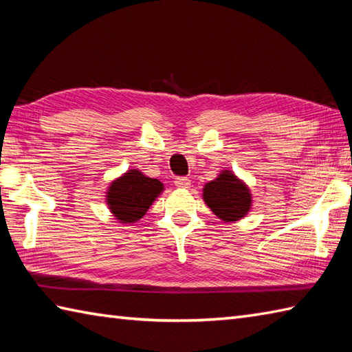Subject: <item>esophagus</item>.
Instances as JSON below:
<instances>
[{
	"label": "esophagus",
	"mask_w": 352,
	"mask_h": 352,
	"mask_svg": "<svg viewBox=\"0 0 352 352\" xmlns=\"http://www.w3.org/2000/svg\"><path fill=\"white\" fill-rule=\"evenodd\" d=\"M175 186H177V188H189V186H190V180H189V178L188 177H177L175 178Z\"/></svg>",
	"instance_id": "34e87169"
}]
</instances>
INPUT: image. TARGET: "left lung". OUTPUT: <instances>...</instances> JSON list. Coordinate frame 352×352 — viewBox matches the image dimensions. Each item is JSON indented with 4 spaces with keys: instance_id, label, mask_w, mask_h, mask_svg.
Masks as SVG:
<instances>
[{
    "instance_id": "8db88e82",
    "label": "left lung",
    "mask_w": 352,
    "mask_h": 352,
    "mask_svg": "<svg viewBox=\"0 0 352 352\" xmlns=\"http://www.w3.org/2000/svg\"><path fill=\"white\" fill-rule=\"evenodd\" d=\"M204 201L222 221H237L248 213L251 193L231 172H222L204 188Z\"/></svg>"
}]
</instances>
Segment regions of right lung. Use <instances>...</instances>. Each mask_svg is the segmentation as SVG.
I'll return each instance as SVG.
<instances>
[{
	"mask_svg": "<svg viewBox=\"0 0 352 352\" xmlns=\"http://www.w3.org/2000/svg\"><path fill=\"white\" fill-rule=\"evenodd\" d=\"M163 190V184L155 178H148L133 169L111 183L107 192L110 210L119 222H134L144 216L155 197Z\"/></svg>",
	"mask_w": 352,
	"mask_h": 352,
	"instance_id": "obj_1",
	"label": "right lung"
}]
</instances>
